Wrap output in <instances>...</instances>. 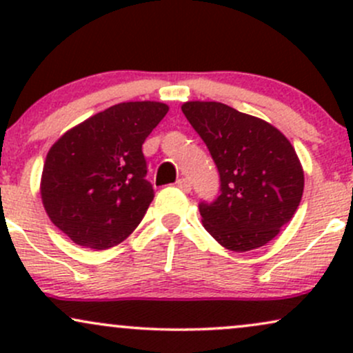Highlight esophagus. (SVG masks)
Listing matches in <instances>:
<instances>
[{
	"label": "esophagus",
	"instance_id": "1",
	"mask_svg": "<svg viewBox=\"0 0 353 353\" xmlns=\"http://www.w3.org/2000/svg\"><path fill=\"white\" fill-rule=\"evenodd\" d=\"M177 188H179L181 190H184V192H189V190H190L189 179H185V177H181V179L177 181Z\"/></svg>",
	"mask_w": 353,
	"mask_h": 353
}]
</instances>
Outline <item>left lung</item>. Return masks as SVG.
Segmentation results:
<instances>
[{"instance_id": "left-lung-1", "label": "left lung", "mask_w": 353, "mask_h": 353, "mask_svg": "<svg viewBox=\"0 0 353 353\" xmlns=\"http://www.w3.org/2000/svg\"><path fill=\"white\" fill-rule=\"evenodd\" d=\"M182 112L208 145L221 194L201 202L202 225L225 249L265 245L301 204L303 169L290 141L264 119L216 101H189Z\"/></svg>"}]
</instances>
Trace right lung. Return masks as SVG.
Returning a JSON list of instances; mask_svg holds the SVG:
<instances>
[{
    "mask_svg": "<svg viewBox=\"0 0 353 353\" xmlns=\"http://www.w3.org/2000/svg\"><path fill=\"white\" fill-rule=\"evenodd\" d=\"M168 111L156 101L114 104L51 145L39 185L43 205L74 244L109 249L143 221L154 199L143 144Z\"/></svg>",
    "mask_w": 353,
    "mask_h": 353,
    "instance_id": "1",
    "label": "right lung"
}]
</instances>
